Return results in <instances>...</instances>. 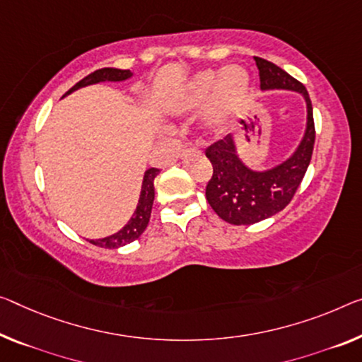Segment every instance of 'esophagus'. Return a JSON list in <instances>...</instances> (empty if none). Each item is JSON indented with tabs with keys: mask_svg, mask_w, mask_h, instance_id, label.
<instances>
[{
	"mask_svg": "<svg viewBox=\"0 0 362 362\" xmlns=\"http://www.w3.org/2000/svg\"><path fill=\"white\" fill-rule=\"evenodd\" d=\"M200 155H202V152L197 147H186L181 153V160L182 162H192V160L199 158Z\"/></svg>",
	"mask_w": 362,
	"mask_h": 362,
	"instance_id": "1",
	"label": "esophagus"
}]
</instances>
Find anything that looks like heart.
Returning <instances> with one entry per match:
<instances>
[{
    "instance_id": "b5f03b06",
    "label": "heart",
    "mask_w": 362,
    "mask_h": 362,
    "mask_svg": "<svg viewBox=\"0 0 362 362\" xmlns=\"http://www.w3.org/2000/svg\"><path fill=\"white\" fill-rule=\"evenodd\" d=\"M249 88L251 76L241 64H228L221 71L205 69L171 93L166 108L175 115H189L207 104L202 124L210 132H218L246 100Z\"/></svg>"
}]
</instances>
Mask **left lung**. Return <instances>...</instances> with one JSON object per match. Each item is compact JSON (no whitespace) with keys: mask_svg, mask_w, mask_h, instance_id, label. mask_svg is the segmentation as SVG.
<instances>
[{"mask_svg":"<svg viewBox=\"0 0 362 362\" xmlns=\"http://www.w3.org/2000/svg\"><path fill=\"white\" fill-rule=\"evenodd\" d=\"M260 76V90L296 92L305 102V129L290 157L265 170H254L238 153L235 134L205 150L214 176L205 187L210 207L231 225H252L281 212L301 185L313 157L315 129L313 103L305 87L270 61L254 57Z\"/></svg>","mask_w":362,"mask_h":362,"instance_id":"obj_1","label":"left lung"}]
</instances>
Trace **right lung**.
<instances>
[{"label": "right lung", "mask_w": 362, "mask_h": 362, "mask_svg": "<svg viewBox=\"0 0 362 362\" xmlns=\"http://www.w3.org/2000/svg\"><path fill=\"white\" fill-rule=\"evenodd\" d=\"M132 76L134 74H132L129 69H116V68L98 69L95 72H92V74H88L87 77H84L82 81L77 82L74 87H71L63 97L79 90L82 87L100 84V82H123V81L131 79ZM158 173H160L158 168H148L146 173H144L141 196H139L137 207L129 218V221H127V223L121 228L118 233H115V235H110L100 239H90L92 244H95V246H100V247H107V249H118L132 241H136V239L146 231L150 220V214H152L153 199H155L153 180Z\"/></svg>", "instance_id": "right-lung-1"}]
</instances>
